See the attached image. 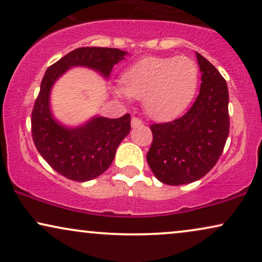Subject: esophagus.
<instances>
[{"label":"esophagus","mask_w":262,"mask_h":262,"mask_svg":"<svg viewBox=\"0 0 262 262\" xmlns=\"http://www.w3.org/2000/svg\"><path fill=\"white\" fill-rule=\"evenodd\" d=\"M140 125H142L141 119H138V118H136V116H134V118L131 119V126H132V127H137V126H140Z\"/></svg>","instance_id":"1"}]
</instances>
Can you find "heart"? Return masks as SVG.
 I'll return each mask as SVG.
<instances>
[{
  "mask_svg": "<svg viewBox=\"0 0 262 262\" xmlns=\"http://www.w3.org/2000/svg\"><path fill=\"white\" fill-rule=\"evenodd\" d=\"M196 63L188 57H147L125 70L116 96L143 99V108L158 120L182 113L195 95Z\"/></svg>",
  "mask_w": 262,
  "mask_h": 262,
  "instance_id": "obj_1",
  "label": "heart"
}]
</instances>
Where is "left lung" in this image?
<instances>
[{"label": "left lung", "instance_id": "1", "mask_svg": "<svg viewBox=\"0 0 262 262\" xmlns=\"http://www.w3.org/2000/svg\"><path fill=\"white\" fill-rule=\"evenodd\" d=\"M195 56L202 72L195 102L176 120L150 126L148 165L160 182L170 186L204 177L217 163L230 132L227 83L208 59L198 52Z\"/></svg>", "mask_w": 262, "mask_h": 262}]
</instances>
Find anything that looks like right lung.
<instances>
[{"label": "right lung", "mask_w": 262, "mask_h": 262, "mask_svg": "<svg viewBox=\"0 0 262 262\" xmlns=\"http://www.w3.org/2000/svg\"><path fill=\"white\" fill-rule=\"evenodd\" d=\"M127 52L119 48L80 47L60 58L45 73L31 114L35 147L53 170L67 179L86 182L111 166L121 141L130 134L131 115L119 119L92 116L82 125H63L51 111V91L64 73L75 67L92 69L108 79Z\"/></svg>", "instance_id": "obj_1"}]
</instances>
